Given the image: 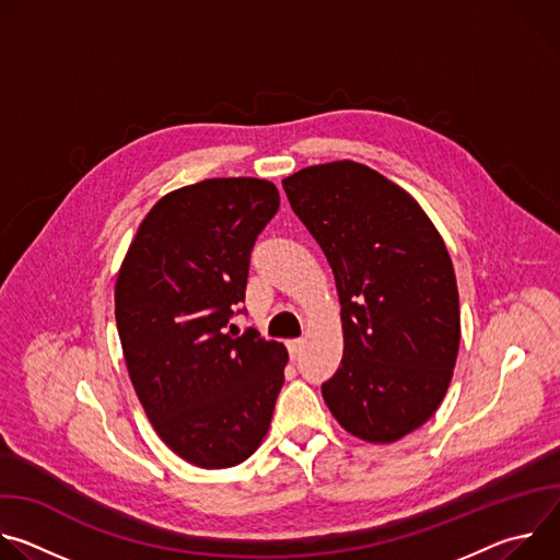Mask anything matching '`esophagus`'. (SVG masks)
<instances>
[{
  "mask_svg": "<svg viewBox=\"0 0 560 560\" xmlns=\"http://www.w3.org/2000/svg\"><path fill=\"white\" fill-rule=\"evenodd\" d=\"M303 343H305V339H303V337L288 341V350H290V357H299V354H301V350H303Z\"/></svg>",
  "mask_w": 560,
  "mask_h": 560,
  "instance_id": "1",
  "label": "esophagus"
}]
</instances>
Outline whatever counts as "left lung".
<instances>
[{
  "instance_id": "8db88e82",
  "label": "left lung",
  "mask_w": 560,
  "mask_h": 560,
  "mask_svg": "<svg viewBox=\"0 0 560 560\" xmlns=\"http://www.w3.org/2000/svg\"><path fill=\"white\" fill-rule=\"evenodd\" d=\"M283 190L341 301L343 359L322 394L350 434L394 443L436 412L452 381L460 312L447 248L404 188L348 159L303 168Z\"/></svg>"
}]
</instances>
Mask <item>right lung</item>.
I'll use <instances>...</instances> for the list:
<instances>
[{
    "mask_svg": "<svg viewBox=\"0 0 560 560\" xmlns=\"http://www.w3.org/2000/svg\"><path fill=\"white\" fill-rule=\"evenodd\" d=\"M279 210L266 179H206L159 199L115 285V318L139 401L197 467L244 463L268 434L288 350L230 318L246 299L257 236Z\"/></svg>",
    "mask_w": 560,
    "mask_h": 560,
    "instance_id": "add662e5",
    "label": "right lung"
}]
</instances>
